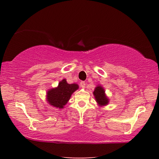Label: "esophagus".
Instances as JSON below:
<instances>
[{
    "instance_id": "obj_1",
    "label": "esophagus",
    "mask_w": 159,
    "mask_h": 159,
    "mask_svg": "<svg viewBox=\"0 0 159 159\" xmlns=\"http://www.w3.org/2000/svg\"><path fill=\"white\" fill-rule=\"evenodd\" d=\"M80 85L82 88H85V83L83 82V81H81L80 83Z\"/></svg>"
}]
</instances>
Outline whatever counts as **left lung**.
<instances>
[{
  "label": "left lung",
  "mask_w": 159,
  "mask_h": 159,
  "mask_svg": "<svg viewBox=\"0 0 159 159\" xmlns=\"http://www.w3.org/2000/svg\"><path fill=\"white\" fill-rule=\"evenodd\" d=\"M93 93L98 106L102 107L108 105L109 99L107 96L104 88L102 85H98V86H96Z\"/></svg>",
  "instance_id": "obj_1"
}]
</instances>
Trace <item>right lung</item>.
<instances>
[{"label":"right lung","instance_id":"right-lung-1","mask_svg":"<svg viewBox=\"0 0 159 159\" xmlns=\"http://www.w3.org/2000/svg\"><path fill=\"white\" fill-rule=\"evenodd\" d=\"M79 86L76 83L69 84L66 79L61 80L56 88L48 90L46 100L50 105L55 108L63 109L71 98L75 91L79 89Z\"/></svg>","mask_w":159,"mask_h":159}]
</instances>
